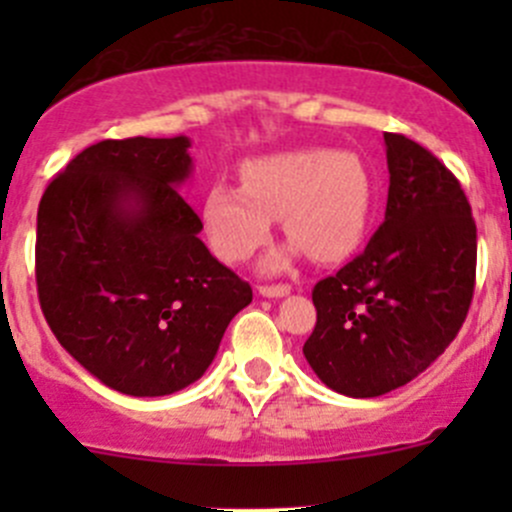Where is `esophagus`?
Instances as JSON below:
<instances>
[{"label": "esophagus", "mask_w": 512, "mask_h": 512, "mask_svg": "<svg viewBox=\"0 0 512 512\" xmlns=\"http://www.w3.org/2000/svg\"><path fill=\"white\" fill-rule=\"evenodd\" d=\"M257 292H260L262 297L277 299V297H287L289 287L287 285H262V287H257Z\"/></svg>", "instance_id": "34e87169"}]
</instances>
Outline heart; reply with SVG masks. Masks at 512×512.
Returning <instances> with one entry per match:
<instances>
[{
  "mask_svg": "<svg viewBox=\"0 0 512 512\" xmlns=\"http://www.w3.org/2000/svg\"><path fill=\"white\" fill-rule=\"evenodd\" d=\"M374 195L369 165L356 153L294 148L242 163L240 188L210 185L200 220L223 260L245 262L282 218L292 240L265 260V272H280L302 252L317 262L352 255L369 232Z\"/></svg>",
  "mask_w": 512,
  "mask_h": 512,
  "instance_id": "1",
  "label": "heart"
}]
</instances>
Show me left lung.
<instances>
[{"label":"left lung","mask_w":512,"mask_h":512,"mask_svg":"<svg viewBox=\"0 0 512 512\" xmlns=\"http://www.w3.org/2000/svg\"><path fill=\"white\" fill-rule=\"evenodd\" d=\"M389 200L366 250L317 282L304 359L337 394L374 399L446 352L476 285V223L456 175L431 151L384 133Z\"/></svg>","instance_id":"obj_1"}]
</instances>
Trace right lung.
Returning <instances> with one entry per match:
<instances>
[{
    "mask_svg": "<svg viewBox=\"0 0 512 512\" xmlns=\"http://www.w3.org/2000/svg\"><path fill=\"white\" fill-rule=\"evenodd\" d=\"M188 148V136L89 146L51 180L36 215V287L51 332L128 396L198 381L252 302L178 193L193 173Z\"/></svg>",
    "mask_w": 512,
    "mask_h": 512,
    "instance_id": "obj_1",
    "label": "right lung"
}]
</instances>
